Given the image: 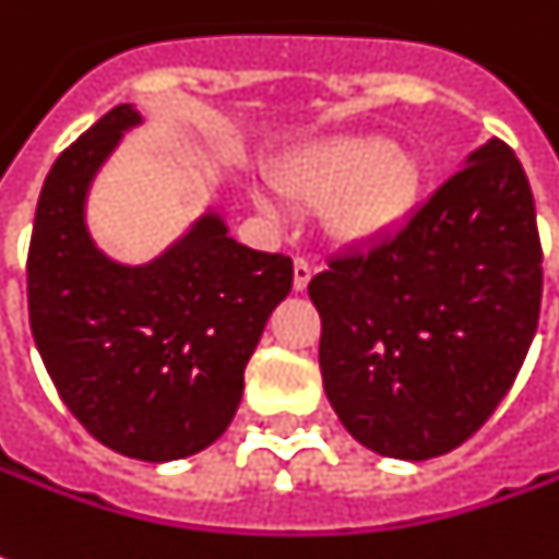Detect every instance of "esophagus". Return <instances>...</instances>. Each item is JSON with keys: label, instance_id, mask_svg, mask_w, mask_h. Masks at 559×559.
Here are the masks:
<instances>
[{"label": "esophagus", "instance_id": "34e87169", "mask_svg": "<svg viewBox=\"0 0 559 559\" xmlns=\"http://www.w3.org/2000/svg\"><path fill=\"white\" fill-rule=\"evenodd\" d=\"M310 276H313V264H310L307 258H295V276H292L295 292H305L307 283H310Z\"/></svg>", "mask_w": 559, "mask_h": 559}]
</instances>
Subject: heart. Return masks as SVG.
I'll return each mask as SVG.
<instances>
[{"label":"heart","mask_w":559,"mask_h":559,"mask_svg":"<svg viewBox=\"0 0 559 559\" xmlns=\"http://www.w3.org/2000/svg\"><path fill=\"white\" fill-rule=\"evenodd\" d=\"M280 190L298 202H329V227L344 242L391 234L421 193V163L381 134H332L298 147L276 168Z\"/></svg>","instance_id":"b5f03b06"}]
</instances>
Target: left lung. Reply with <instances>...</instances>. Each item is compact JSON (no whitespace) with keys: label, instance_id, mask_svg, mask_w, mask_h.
Here are the masks:
<instances>
[{"label":"left lung","instance_id":"left-lung-1","mask_svg":"<svg viewBox=\"0 0 559 559\" xmlns=\"http://www.w3.org/2000/svg\"><path fill=\"white\" fill-rule=\"evenodd\" d=\"M323 388L350 437L425 462L483 428L511 391L542 307L526 171L486 141L400 230L310 280Z\"/></svg>","mask_w":559,"mask_h":559}]
</instances>
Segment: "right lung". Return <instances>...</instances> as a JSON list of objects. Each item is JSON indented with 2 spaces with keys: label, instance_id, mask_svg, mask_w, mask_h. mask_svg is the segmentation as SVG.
<instances>
[{
  "label": "right lung",
  "instance_id": "right-lung-1",
  "mask_svg": "<svg viewBox=\"0 0 559 559\" xmlns=\"http://www.w3.org/2000/svg\"><path fill=\"white\" fill-rule=\"evenodd\" d=\"M141 126L119 104L58 156L26 254L29 329L48 376L97 443L175 462L234 421L242 372L292 288V258L254 252L209 209L147 264L97 249L85 224L92 181Z\"/></svg>",
  "mask_w": 559,
  "mask_h": 559
}]
</instances>
